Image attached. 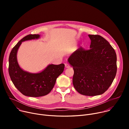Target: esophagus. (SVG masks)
I'll return each instance as SVG.
<instances>
[{
  "mask_svg": "<svg viewBox=\"0 0 129 129\" xmlns=\"http://www.w3.org/2000/svg\"><path fill=\"white\" fill-rule=\"evenodd\" d=\"M65 66L66 68H70V64H67V63H66V64H65Z\"/></svg>",
  "mask_w": 129,
  "mask_h": 129,
  "instance_id": "esophagus-1",
  "label": "esophagus"
}]
</instances>
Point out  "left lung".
Here are the masks:
<instances>
[{
  "instance_id": "8db88e82",
  "label": "left lung",
  "mask_w": 129,
  "mask_h": 129,
  "mask_svg": "<svg viewBox=\"0 0 129 129\" xmlns=\"http://www.w3.org/2000/svg\"><path fill=\"white\" fill-rule=\"evenodd\" d=\"M90 49L82 47L68 59L74 74L73 84L75 89L85 96L104 93L112 84L116 75L117 55L107 41L99 35H88Z\"/></svg>"
}]
</instances>
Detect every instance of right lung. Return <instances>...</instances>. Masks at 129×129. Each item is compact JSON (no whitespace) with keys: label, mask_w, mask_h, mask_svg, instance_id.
<instances>
[{"label":"right lung","mask_w":129,"mask_h":129,"mask_svg":"<svg viewBox=\"0 0 129 129\" xmlns=\"http://www.w3.org/2000/svg\"><path fill=\"white\" fill-rule=\"evenodd\" d=\"M39 35L25 36L13 47L9 57V74L13 85L26 96L38 97L48 94L55 85L57 78L64 71V64H50L40 73H31L24 71L19 65L17 54L23 41L38 39Z\"/></svg>","instance_id":"1"}]
</instances>
